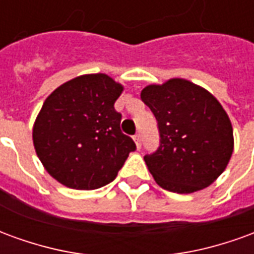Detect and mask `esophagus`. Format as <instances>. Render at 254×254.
I'll return each instance as SVG.
<instances>
[{
  "label": "esophagus",
  "mask_w": 254,
  "mask_h": 254,
  "mask_svg": "<svg viewBox=\"0 0 254 254\" xmlns=\"http://www.w3.org/2000/svg\"><path fill=\"white\" fill-rule=\"evenodd\" d=\"M133 140H134V143H136V147L140 148V147H141V137H140V134H134V136H133Z\"/></svg>",
  "instance_id": "obj_1"
}]
</instances>
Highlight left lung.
I'll return each mask as SVG.
<instances>
[{
  "mask_svg": "<svg viewBox=\"0 0 254 254\" xmlns=\"http://www.w3.org/2000/svg\"><path fill=\"white\" fill-rule=\"evenodd\" d=\"M141 100L158 121L160 144L145 155L156 184L174 193L209 187L229 165L234 149L233 127L218 99L184 78L151 84Z\"/></svg>",
  "mask_w": 254,
  "mask_h": 254,
  "instance_id": "8db88e82",
  "label": "left lung"
}]
</instances>
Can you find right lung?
I'll list each match as a JSON object with an SVG mask.
<instances>
[{
  "instance_id": "1",
  "label": "right lung",
  "mask_w": 254,
  "mask_h": 254,
  "mask_svg": "<svg viewBox=\"0 0 254 254\" xmlns=\"http://www.w3.org/2000/svg\"><path fill=\"white\" fill-rule=\"evenodd\" d=\"M124 87L105 73L72 78L47 96L32 129L36 155L65 187L92 190L110 184L129 154L114 109Z\"/></svg>"
}]
</instances>
